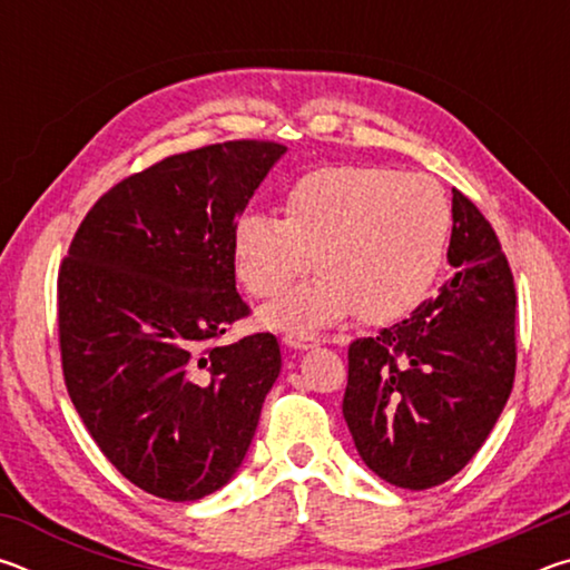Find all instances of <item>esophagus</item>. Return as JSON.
<instances>
[{"instance_id":"1","label":"esophagus","mask_w":570,"mask_h":570,"mask_svg":"<svg viewBox=\"0 0 570 570\" xmlns=\"http://www.w3.org/2000/svg\"><path fill=\"white\" fill-rule=\"evenodd\" d=\"M320 342H322L320 336H312L304 332H288L284 336V344L288 346V350H312V346H316Z\"/></svg>"}]
</instances>
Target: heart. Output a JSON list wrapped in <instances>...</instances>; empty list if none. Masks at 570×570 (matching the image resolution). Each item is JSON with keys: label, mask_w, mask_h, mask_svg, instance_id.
I'll list each match as a JSON object with an SVG mask.
<instances>
[{"label": "heart", "mask_w": 570, "mask_h": 570, "mask_svg": "<svg viewBox=\"0 0 570 570\" xmlns=\"http://www.w3.org/2000/svg\"><path fill=\"white\" fill-rule=\"evenodd\" d=\"M284 218L244 216L234 226L236 274L258 298L282 296L264 312L272 326L314 330L360 312L387 324L417 308L440 274L452 214L438 183L382 166H330L296 178Z\"/></svg>", "instance_id": "b5f03b06"}]
</instances>
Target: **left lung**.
<instances>
[{
	"label": "left lung",
	"mask_w": 570,
	"mask_h": 570,
	"mask_svg": "<svg viewBox=\"0 0 570 570\" xmlns=\"http://www.w3.org/2000/svg\"><path fill=\"white\" fill-rule=\"evenodd\" d=\"M438 296L350 344L342 412L356 452L382 480L428 490L468 465L515 380V284L493 226L452 188Z\"/></svg>",
	"instance_id": "8db88e82"
}]
</instances>
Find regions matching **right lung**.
<instances>
[{
	"label": "right lung",
	"mask_w": 570,
	"mask_h": 570,
	"mask_svg": "<svg viewBox=\"0 0 570 570\" xmlns=\"http://www.w3.org/2000/svg\"><path fill=\"white\" fill-rule=\"evenodd\" d=\"M284 153L228 140L132 173L88 210L60 266L67 392L102 455L150 495L224 488L282 372L274 334L218 340L248 316L236 218Z\"/></svg>",
	"instance_id": "1"
}]
</instances>
